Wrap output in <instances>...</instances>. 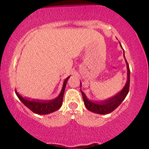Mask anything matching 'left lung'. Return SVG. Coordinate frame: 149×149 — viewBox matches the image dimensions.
<instances>
[{
  "mask_svg": "<svg viewBox=\"0 0 149 149\" xmlns=\"http://www.w3.org/2000/svg\"><path fill=\"white\" fill-rule=\"evenodd\" d=\"M120 46H121V45H120ZM123 56H124L125 57V53L124 54H123ZM125 61H126L127 70V79L126 84H125L124 88L122 89V91H120V92L117 93L116 94V95H114V96L108 98V99L106 100V101H101V102H93V101L88 99V98L86 97L85 94L81 91L80 88L81 93H82V98H83L84 104H85V106L86 107L87 109H88L89 111H92V112L93 113H96V114H109V113L112 112V111H114V109H116L121 104V103L124 101L125 97L127 96L128 92H129L130 73L129 65H128L126 59H125ZM80 86H82V84L81 83Z\"/></svg>",
  "mask_w": 149,
  "mask_h": 149,
  "instance_id": "1",
  "label": "left lung"
}]
</instances>
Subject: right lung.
Listing matches in <instances>:
<instances>
[{
    "label": "right lung",
    "mask_w": 149,
    "mask_h": 149,
    "mask_svg": "<svg viewBox=\"0 0 149 149\" xmlns=\"http://www.w3.org/2000/svg\"><path fill=\"white\" fill-rule=\"evenodd\" d=\"M70 77V76H69L68 77H67L65 79V80L64 81V84H63L62 89H61V93H59V95H58V97H56V98L53 100H50V101H40V100H28L26 98H23L22 95H20L18 93L17 91H15L16 94H17V97L19 98V99L26 106L27 108H29V109L32 111H33L34 113L38 114H48L50 113L54 112V111H57L60 107L62 105V101H63V97H64V90H65L66 85H67V80L69 79V78Z\"/></svg>",
    "instance_id": "add662e5"
}]
</instances>
